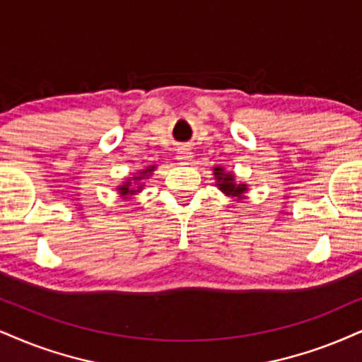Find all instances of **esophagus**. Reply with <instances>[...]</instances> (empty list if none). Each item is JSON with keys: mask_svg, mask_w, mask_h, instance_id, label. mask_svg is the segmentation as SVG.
<instances>
[{"mask_svg": "<svg viewBox=\"0 0 362 362\" xmlns=\"http://www.w3.org/2000/svg\"><path fill=\"white\" fill-rule=\"evenodd\" d=\"M176 159L180 160L181 164H191V160H193V153H191L189 149H180L177 151Z\"/></svg>", "mask_w": 362, "mask_h": 362, "instance_id": "obj_1", "label": "esophagus"}]
</instances>
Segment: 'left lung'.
Returning <instances> with one entry per match:
<instances>
[{
    "label": "left lung",
    "mask_w": 362,
    "mask_h": 362,
    "mask_svg": "<svg viewBox=\"0 0 362 362\" xmlns=\"http://www.w3.org/2000/svg\"><path fill=\"white\" fill-rule=\"evenodd\" d=\"M213 174H215L216 186L220 188L226 196H231V198L242 199L243 193L247 191V185H242V182L235 181V174L225 171V168L216 166L213 169Z\"/></svg>",
    "instance_id": "obj_1"
}]
</instances>
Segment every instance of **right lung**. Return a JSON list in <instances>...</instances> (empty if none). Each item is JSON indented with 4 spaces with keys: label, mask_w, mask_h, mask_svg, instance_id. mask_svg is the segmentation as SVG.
Here are the masks:
<instances>
[{
    "label": "right lung",
    "mask_w": 362,
    "mask_h": 362,
    "mask_svg": "<svg viewBox=\"0 0 362 362\" xmlns=\"http://www.w3.org/2000/svg\"><path fill=\"white\" fill-rule=\"evenodd\" d=\"M154 168L156 166H147L146 169H142L139 174H134L132 177H127V180L124 181V185L117 186L119 194L124 196V198H129V196L141 193L142 186H144V182H141V181L146 180L147 176H151V173L154 171Z\"/></svg>",
    "instance_id": "add662e5"
}]
</instances>
